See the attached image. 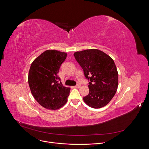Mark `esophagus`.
I'll list each match as a JSON object with an SVG mask.
<instances>
[{"mask_svg":"<svg viewBox=\"0 0 149 149\" xmlns=\"http://www.w3.org/2000/svg\"><path fill=\"white\" fill-rule=\"evenodd\" d=\"M80 87H81V85H80V84H77V86H74V88H79Z\"/></svg>","mask_w":149,"mask_h":149,"instance_id":"34e87169","label":"esophagus"}]
</instances>
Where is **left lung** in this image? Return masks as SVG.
I'll return each instance as SVG.
<instances>
[{
    "label": "left lung",
    "mask_w": 149,
    "mask_h": 149,
    "mask_svg": "<svg viewBox=\"0 0 149 149\" xmlns=\"http://www.w3.org/2000/svg\"><path fill=\"white\" fill-rule=\"evenodd\" d=\"M74 55L89 80V94L83 98L84 101L93 109L104 107L118 88V75L113 59L97 49L75 52Z\"/></svg>",
    "instance_id": "left-lung-1"
}]
</instances>
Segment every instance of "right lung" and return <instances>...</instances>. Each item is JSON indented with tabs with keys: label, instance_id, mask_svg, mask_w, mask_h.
<instances>
[{
	"label": "right lung",
	"instance_id": "1",
	"mask_svg": "<svg viewBox=\"0 0 149 149\" xmlns=\"http://www.w3.org/2000/svg\"><path fill=\"white\" fill-rule=\"evenodd\" d=\"M67 53L55 49L47 50L32 63L28 83L32 95L42 107L57 110L67 102L70 88L60 82L58 74Z\"/></svg>",
	"mask_w": 149,
	"mask_h": 149
}]
</instances>
